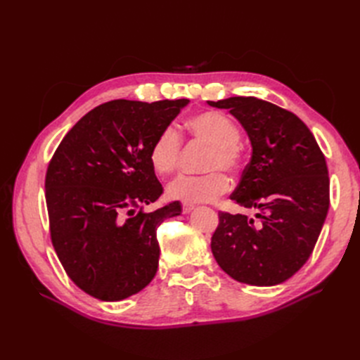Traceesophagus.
<instances>
[{
	"instance_id": "esophagus-1",
	"label": "esophagus",
	"mask_w": 360,
	"mask_h": 360,
	"mask_svg": "<svg viewBox=\"0 0 360 360\" xmlns=\"http://www.w3.org/2000/svg\"><path fill=\"white\" fill-rule=\"evenodd\" d=\"M193 209H195V205H193V204H191V202H183V204H181V210H183V213H191Z\"/></svg>"
}]
</instances>
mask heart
<instances>
[{"label":"heart","mask_w":360,"mask_h":360,"mask_svg":"<svg viewBox=\"0 0 360 360\" xmlns=\"http://www.w3.org/2000/svg\"><path fill=\"white\" fill-rule=\"evenodd\" d=\"M184 130L197 143L210 147L202 168L210 171L202 176H179L168 184L171 198L186 202H207L221 197L230 189L228 174H237L242 168L243 151L240 129L225 114L204 111L184 122ZM150 163L159 176H168L179 168L181 156V138L174 127H165L150 147Z\"/></svg>","instance_id":"b5f03b06"}]
</instances>
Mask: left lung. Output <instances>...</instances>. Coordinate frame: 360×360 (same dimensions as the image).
<instances>
[{
    "label": "left lung",
    "mask_w": 360,
    "mask_h": 360,
    "mask_svg": "<svg viewBox=\"0 0 360 360\" xmlns=\"http://www.w3.org/2000/svg\"><path fill=\"white\" fill-rule=\"evenodd\" d=\"M209 105L230 110L248 132L252 158L230 198L257 212H219L212 252L238 282L281 284L307 263L328 214L324 155L307 124L284 108L252 96Z\"/></svg>",
    "instance_id": "left-lung-1"
}]
</instances>
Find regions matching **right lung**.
Here are the masks:
<instances>
[{
	"mask_svg": "<svg viewBox=\"0 0 360 360\" xmlns=\"http://www.w3.org/2000/svg\"><path fill=\"white\" fill-rule=\"evenodd\" d=\"M188 103H102L69 130L49 162L45 189L53 249L75 285L96 299L123 300L156 275V230L181 207L172 201L143 212L163 192L150 147Z\"/></svg>",
	"mask_w": 360,
	"mask_h": 360,
	"instance_id": "right-lung-1",
	"label": "right lung"
}]
</instances>
